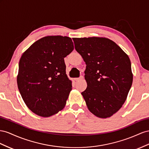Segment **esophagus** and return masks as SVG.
Segmentation results:
<instances>
[{
	"label": "esophagus",
	"mask_w": 149,
	"mask_h": 149,
	"mask_svg": "<svg viewBox=\"0 0 149 149\" xmlns=\"http://www.w3.org/2000/svg\"><path fill=\"white\" fill-rule=\"evenodd\" d=\"M82 79H83V76H80V77H79V78H75L74 80H75V81H79L80 80H81Z\"/></svg>",
	"instance_id": "1"
}]
</instances>
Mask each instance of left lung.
<instances>
[{
  "mask_svg": "<svg viewBox=\"0 0 149 149\" xmlns=\"http://www.w3.org/2000/svg\"><path fill=\"white\" fill-rule=\"evenodd\" d=\"M75 49L86 63L87 87L81 93L95 116L111 117L124 104L133 81L129 56L104 37L73 38Z\"/></svg>",
  "mask_w": 149,
  "mask_h": 149,
  "instance_id": "8db88e82",
  "label": "left lung"
}]
</instances>
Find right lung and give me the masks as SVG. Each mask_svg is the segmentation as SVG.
<instances>
[{
  "label": "right lung",
  "mask_w": 149,
  "mask_h": 149,
  "mask_svg": "<svg viewBox=\"0 0 149 149\" xmlns=\"http://www.w3.org/2000/svg\"><path fill=\"white\" fill-rule=\"evenodd\" d=\"M73 50L71 38L47 36L22 54L17 81L25 104L32 112L48 117L64 107L72 90L64 57Z\"/></svg>",
  "instance_id": "1"
}]
</instances>
